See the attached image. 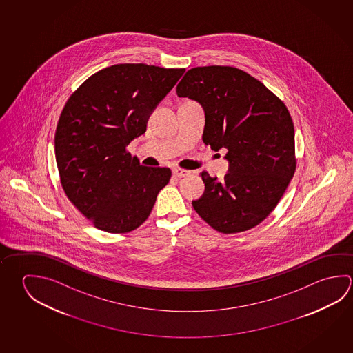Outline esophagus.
<instances>
[{
  "instance_id": "esophagus-1",
  "label": "esophagus",
  "mask_w": 353,
  "mask_h": 353,
  "mask_svg": "<svg viewBox=\"0 0 353 353\" xmlns=\"http://www.w3.org/2000/svg\"><path fill=\"white\" fill-rule=\"evenodd\" d=\"M174 176L176 177H179V179H182V177H188V176H191V171H187V170H182V168H174Z\"/></svg>"
}]
</instances>
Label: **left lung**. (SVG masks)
Returning a JSON list of instances; mask_svg holds the SVG:
<instances>
[{"mask_svg": "<svg viewBox=\"0 0 353 353\" xmlns=\"http://www.w3.org/2000/svg\"><path fill=\"white\" fill-rule=\"evenodd\" d=\"M176 93L203 108V143L228 151V174L219 181L203 171V194L192 201L193 208L224 234L254 228L276 207L295 174L290 112L263 83L233 67L190 69Z\"/></svg>", "mask_w": 353, "mask_h": 353, "instance_id": "obj_1", "label": "left lung"}]
</instances>
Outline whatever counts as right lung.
I'll list each match as a JSON object with an SVG mask.
<instances>
[{
    "label": "right lung",
    "mask_w": 353,
    "mask_h": 353,
    "mask_svg": "<svg viewBox=\"0 0 353 353\" xmlns=\"http://www.w3.org/2000/svg\"><path fill=\"white\" fill-rule=\"evenodd\" d=\"M185 69L115 64L88 78L63 109L54 137L67 197L98 229L126 233L150 216L171 170L146 168L128 145Z\"/></svg>",
    "instance_id": "add662e5"
}]
</instances>
